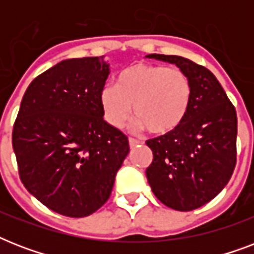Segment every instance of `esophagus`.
I'll list each match as a JSON object with an SVG mask.
<instances>
[{
  "label": "esophagus",
  "instance_id": "1",
  "mask_svg": "<svg viewBox=\"0 0 254 254\" xmlns=\"http://www.w3.org/2000/svg\"><path fill=\"white\" fill-rule=\"evenodd\" d=\"M138 143H139V141H137V139H134V138H129V145H130V147L137 146V145H138Z\"/></svg>",
  "mask_w": 254,
  "mask_h": 254
}]
</instances>
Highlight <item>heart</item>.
I'll list each match as a JSON object with an SVG mask.
<instances>
[{
	"label": "heart",
	"mask_w": 254,
	"mask_h": 254,
	"mask_svg": "<svg viewBox=\"0 0 254 254\" xmlns=\"http://www.w3.org/2000/svg\"><path fill=\"white\" fill-rule=\"evenodd\" d=\"M192 85L178 68L138 63L123 69L116 87L107 85L100 92L104 117L113 127H123L130 119L131 107L137 125L153 134L175 130L189 112Z\"/></svg>",
	"instance_id": "1"
}]
</instances>
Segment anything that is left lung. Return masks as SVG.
<instances>
[{
	"label": "left lung",
	"mask_w": 254,
	"mask_h": 254,
	"mask_svg": "<svg viewBox=\"0 0 254 254\" xmlns=\"http://www.w3.org/2000/svg\"><path fill=\"white\" fill-rule=\"evenodd\" d=\"M146 58L175 64L189 76L192 97L179 127L147 139L153 162L146 169L151 191L163 204L192 211L212 200L236 166L237 116L228 96L209 69L177 55Z\"/></svg>",
	"instance_id": "obj_1"
}]
</instances>
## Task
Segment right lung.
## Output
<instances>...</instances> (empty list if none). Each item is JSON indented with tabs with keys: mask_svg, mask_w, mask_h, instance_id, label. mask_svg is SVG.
I'll return each mask as SVG.
<instances>
[{
	"mask_svg": "<svg viewBox=\"0 0 254 254\" xmlns=\"http://www.w3.org/2000/svg\"><path fill=\"white\" fill-rule=\"evenodd\" d=\"M108 75L104 57L62 61L30 83L14 123L22 183L64 216L96 212L129 153L127 135L103 117L100 92Z\"/></svg>",
	"mask_w": 254,
	"mask_h": 254,
	"instance_id": "1",
	"label": "right lung"
}]
</instances>
